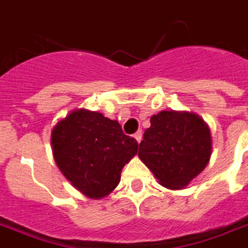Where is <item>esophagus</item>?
I'll use <instances>...</instances> for the list:
<instances>
[{
    "mask_svg": "<svg viewBox=\"0 0 248 248\" xmlns=\"http://www.w3.org/2000/svg\"><path fill=\"white\" fill-rule=\"evenodd\" d=\"M133 137L136 138V141H137V142H141V140H142V132H141V130H138L137 133H134Z\"/></svg>",
    "mask_w": 248,
    "mask_h": 248,
    "instance_id": "34e87169",
    "label": "esophagus"
}]
</instances>
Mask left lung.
Wrapping results in <instances>:
<instances>
[{"label": "left lung", "mask_w": 248, "mask_h": 248, "mask_svg": "<svg viewBox=\"0 0 248 248\" xmlns=\"http://www.w3.org/2000/svg\"><path fill=\"white\" fill-rule=\"evenodd\" d=\"M150 123L138 156L160 185L184 189L210 162V128L198 115L177 111H162L151 116Z\"/></svg>", "instance_id": "1"}]
</instances>
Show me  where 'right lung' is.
I'll return each mask as SVG.
<instances>
[{
    "label": "right lung",
    "mask_w": 248,
    "mask_h": 248,
    "mask_svg": "<svg viewBox=\"0 0 248 248\" xmlns=\"http://www.w3.org/2000/svg\"><path fill=\"white\" fill-rule=\"evenodd\" d=\"M51 146L64 177L93 199L106 197L119 185L123 167L138 149L137 141L123 133L116 120L84 108L58 122Z\"/></svg>",
    "instance_id": "add662e5"
}]
</instances>
